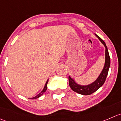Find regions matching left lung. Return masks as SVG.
Instances as JSON below:
<instances>
[{
	"mask_svg": "<svg viewBox=\"0 0 121 121\" xmlns=\"http://www.w3.org/2000/svg\"><path fill=\"white\" fill-rule=\"evenodd\" d=\"M96 35L99 39L100 41L102 42V44L104 46V47L106 48L105 64H104V68H103L101 73L100 74L99 77L97 78V80L94 81V82L88 85V86H81V85H78V84L76 83L74 81V80L71 78L69 76L68 78L69 85L71 89L73 91L77 92V93L82 94V95H90V94H91L92 93L96 91L99 88H100L103 86L104 82H105L106 78V77L108 75V71H109V67H110V56H109V52H108V48L106 46V43L100 37H99L96 34Z\"/></svg>",
	"mask_w": 121,
	"mask_h": 121,
	"instance_id": "1",
	"label": "left lung"
}]
</instances>
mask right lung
Instances as JSON below:
<instances>
[{
    "label": "right lung",
    "instance_id": "right-lung-1",
    "mask_svg": "<svg viewBox=\"0 0 121 121\" xmlns=\"http://www.w3.org/2000/svg\"><path fill=\"white\" fill-rule=\"evenodd\" d=\"M48 81H47L46 83L45 86H44V88H43V90L41 91V93H39V94H38V95H37V96H35V97H33V98H30L31 99H35L39 98V97H40V96H41V95H43V94H44V93L46 91V90H47V84H48Z\"/></svg>",
    "mask_w": 121,
    "mask_h": 121
}]
</instances>
